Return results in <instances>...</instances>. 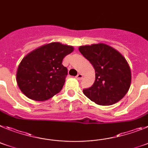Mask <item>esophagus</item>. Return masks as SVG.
Instances as JSON below:
<instances>
[{"label": "esophagus", "instance_id": "34e87169", "mask_svg": "<svg viewBox=\"0 0 148 148\" xmlns=\"http://www.w3.org/2000/svg\"><path fill=\"white\" fill-rule=\"evenodd\" d=\"M83 74H78L76 76V78H77V79H78V80H80V79H83Z\"/></svg>", "mask_w": 148, "mask_h": 148}]
</instances>
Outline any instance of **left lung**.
<instances>
[{
	"instance_id": "left-lung-1",
	"label": "left lung",
	"mask_w": 148,
	"mask_h": 148,
	"mask_svg": "<svg viewBox=\"0 0 148 148\" xmlns=\"http://www.w3.org/2000/svg\"><path fill=\"white\" fill-rule=\"evenodd\" d=\"M79 52L93 65L95 80L83 94L98 105L110 106L121 101L131 84V70L120 52L103 43L83 45Z\"/></svg>"
}]
</instances>
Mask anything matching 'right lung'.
Here are the masks:
<instances>
[{"label":"right lung","mask_w":148,"mask_h":148,"mask_svg":"<svg viewBox=\"0 0 148 148\" xmlns=\"http://www.w3.org/2000/svg\"><path fill=\"white\" fill-rule=\"evenodd\" d=\"M73 51V46L51 42L27 54L16 73V81L22 93L36 101H47L59 93L68 74L62 60Z\"/></svg>","instance_id":"add662e5"}]
</instances>
